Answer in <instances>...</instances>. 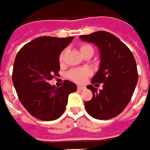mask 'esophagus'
<instances>
[{
    "instance_id": "esophagus-1",
    "label": "esophagus",
    "mask_w": 150,
    "mask_h": 150,
    "mask_svg": "<svg viewBox=\"0 0 150 150\" xmlns=\"http://www.w3.org/2000/svg\"><path fill=\"white\" fill-rule=\"evenodd\" d=\"M85 88H86V87H84V86H78V87H77V90H78V91H82V90H84Z\"/></svg>"
}]
</instances>
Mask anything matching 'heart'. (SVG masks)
I'll return each mask as SVG.
<instances>
[{"mask_svg": "<svg viewBox=\"0 0 150 150\" xmlns=\"http://www.w3.org/2000/svg\"><path fill=\"white\" fill-rule=\"evenodd\" d=\"M80 51L82 55H84L88 52H93V49L91 45H87V44H82L80 45ZM63 54H64V51L62 52L59 55L60 62L63 61ZM90 74H91V71L88 68H75V69L71 70L68 73V77L73 82H77V83H82L85 82V80L87 79L88 76H90Z\"/></svg>", "mask_w": 150, "mask_h": 150, "instance_id": "obj_1", "label": "heart"}]
</instances>
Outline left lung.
Wrapping results in <instances>:
<instances>
[{"mask_svg":"<svg viewBox=\"0 0 150 150\" xmlns=\"http://www.w3.org/2000/svg\"><path fill=\"white\" fill-rule=\"evenodd\" d=\"M79 38L96 45L101 57L91 83H103V89L97 91L92 85L87 86L92 98L85 102L86 110L93 118L111 119L124 110L132 97L138 82L135 59L129 48L109 32L96 31Z\"/></svg>","mask_w":150,"mask_h":150,"instance_id":"8db88e82","label":"left lung"}]
</instances>
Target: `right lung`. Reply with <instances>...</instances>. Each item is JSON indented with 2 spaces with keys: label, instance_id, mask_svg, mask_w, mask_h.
Here are the masks:
<instances>
[{
  "label": "right lung",
  "instance_id": "add662e5",
  "mask_svg": "<svg viewBox=\"0 0 150 150\" xmlns=\"http://www.w3.org/2000/svg\"><path fill=\"white\" fill-rule=\"evenodd\" d=\"M73 40L39 37L23 46L16 57L12 82L21 104L37 119L49 121L59 118L68 95L77 91V85L68 80L59 88L49 83L59 75V55Z\"/></svg>",
  "mask_w": 150,
  "mask_h": 150
}]
</instances>
